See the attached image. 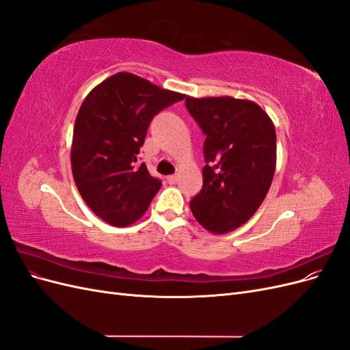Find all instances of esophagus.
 <instances>
[{
  "label": "esophagus",
  "instance_id": "obj_1",
  "mask_svg": "<svg viewBox=\"0 0 350 350\" xmlns=\"http://www.w3.org/2000/svg\"><path fill=\"white\" fill-rule=\"evenodd\" d=\"M178 181V175H169L167 176V183L169 184H175Z\"/></svg>",
  "mask_w": 350,
  "mask_h": 350
}]
</instances>
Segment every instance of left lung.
Instances as JSON below:
<instances>
[{
  "label": "left lung",
  "instance_id": "obj_1",
  "mask_svg": "<svg viewBox=\"0 0 350 350\" xmlns=\"http://www.w3.org/2000/svg\"><path fill=\"white\" fill-rule=\"evenodd\" d=\"M188 112L206 134L203 188L189 201L198 224L228 234L254 216L276 171V130L256 102L187 96Z\"/></svg>",
  "mask_w": 350,
  "mask_h": 350
}]
</instances>
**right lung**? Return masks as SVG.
<instances>
[{
    "label": "right lung",
    "instance_id": "1",
    "mask_svg": "<svg viewBox=\"0 0 350 350\" xmlns=\"http://www.w3.org/2000/svg\"><path fill=\"white\" fill-rule=\"evenodd\" d=\"M184 98L133 72H116L83 100L72 133V178L107 224L129 226L149 208L162 183L137 165V154L153 116Z\"/></svg>",
    "mask_w": 350,
    "mask_h": 350
}]
</instances>
